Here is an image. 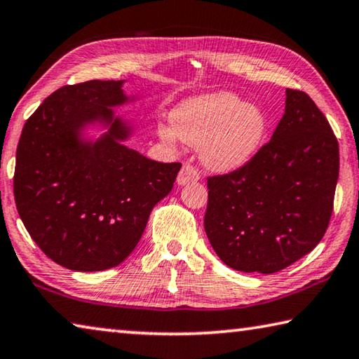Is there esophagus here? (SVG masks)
<instances>
[{"label":"esophagus","instance_id":"esophagus-1","mask_svg":"<svg viewBox=\"0 0 359 359\" xmlns=\"http://www.w3.org/2000/svg\"><path fill=\"white\" fill-rule=\"evenodd\" d=\"M198 180H199V172L191 165H184V168L180 169V172L177 175L179 185L193 184V182H198Z\"/></svg>","mask_w":359,"mask_h":359}]
</instances>
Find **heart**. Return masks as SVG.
Here are the masks:
<instances>
[{"label": "heart", "instance_id": "heart-1", "mask_svg": "<svg viewBox=\"0 0 359 359\" xmlns=\"http://www.w3.org/2000/svg\"><path fill=\"white\" fill-rule=\"evenodd\" d=\"M267 133L263 109L238 95L215 92L187 100L171 112V126L158 125L169 145L184 141L199 147L201 160L215 171H233L257 155Z\"/></svg>", "mask_w": 359, "mask_h": 359}]
</instances>
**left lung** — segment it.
I'll return each mask as SVG.
<instances>
[{
  "label": "left lung",
  "instance_id": "left-lung-1",
  "mask_svg": "<svg viewBox=\"0 0 359 359\" xmlns=\"http://www.w3.org/2000/svg\"><path fill=\"white\" fill-rule=\"evenodd\" d=\"M339 144L323 112L287 88L285 114L250 161L208 177L204 229L224 264L274 274L312 252L331 220Z\"/></svg>",
  "mask_w": 359,
  "mask_h": 359
}]
</instances>
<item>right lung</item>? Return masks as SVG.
Segmentation results:
<instances>
[{
  "mask_svg": "<svg viewBox=\"0 0 359 359\" xmlns=\"http://www.w3.org/2000/svg\"><path fill=\"white\" fill-rule=\"evenodd\" d=\"M121 85L88 81L58 88L27 120L17 145L19 215L41 250L71 271L111 269L128 257L182 168L121 144L130 126L111 109L128 100ZM92 121L109 130L87 143L80 131Z\"/></svg>",
  "mask_w": 359,
  "mask_h": 359,
  "instance_id": "add662e5",
  "label": "right lung"
}]
</instances>
